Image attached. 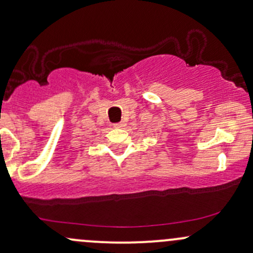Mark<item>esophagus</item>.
Returning <instances> with one entry per match:
<instances>
[{"instance_id": "esophagus-1", "label": "esophagus", "mask_w": 253, "mask_h": 253, "mask_svg": "<svg viewBox=\"0 0 253 253\" xmlns=\"http://www.w3.org/2000/svg\"><path fill=\"white\" fill-rule=\"evenodd\" d=\"M124 123H117V124H114L113 125V126L114 127H117V128H120V127H124Z\"/></svg>"}]
</instances>
